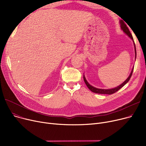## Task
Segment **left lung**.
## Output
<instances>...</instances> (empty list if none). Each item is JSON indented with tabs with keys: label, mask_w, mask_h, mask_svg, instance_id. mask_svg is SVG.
<instances>
[{
	"label": "left lung",
	"mask_w": 146,
	"mask_h": 146,
	"mask_svg": "<svg viewBox=\"0 0 146 146\" xmlns=\"http://www.w3.org/2000/svg\"><path fill=\"white\" fill-rule=\"evenodd\" d=\"M119 24H120V26H121V29L122 30V31H123L128 36H129L131 39L133 40V43H134V50H135V57L136 58V48H135V43H134V40H133V36L131 34V33H130V31H129V29L128 28V27H127V25H125V24L124 23V22L123 21H119ZM133 70H134V67H133L132 68V70L131 72V73L129 74V76L128 77V78L123 82L122 83H121L120 85L114 88H112V89H99V88H96L93 86L90 85V84L88 83V82L87 81V80L86 79V78L85 75L83 74V79H84V81H85V83H86V86H88V88L92 92H94V93H96V94H108V95H111V94H113L114 93H115L116 92H117L118 90H119L121 88L123 87L125 84H127L128 81L129 80L130 78H131V76H132V74H133Z\"/></svg>",
	"instance_id": "1"
}]
</instances>
